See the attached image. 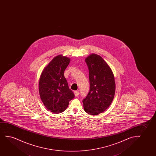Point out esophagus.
I'll return each mask as SVG.
<instances>
[{
	"label": "esophagus",
	"instance_id": "34e87169",
	"mask_svg": "<svg viewBox=\"0 0 156 156\" xmlns=\"http://www.w3.org/2000/svg\"><path fill=\"white\" fill-rule=\"evenodd\" d=\"M74 94H75V96H78L79 95V91H75L74 92Z\"/></svg>",
	"mask_w": 156,
	"mask_h": 156
}]
</instances>
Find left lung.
I'll list each match as a JSON object with an SVG mask.
<instances>
[{"label":"left lung","instance_id":"8db88e82","mask_svg":"<svg viewBox=\"0 0 156 156\" xmlns=\"http://www.w3.org/2000/svg\"><path fill=\"white\" fill-rule=\"evenodd\" d=\"M89 70L90 89L83 99V109L88 114L98 115L106 110L115 93V78L111 68L103 58L92 54L85 58Z\"/></svg>","mask_w":156,"mask_h":156}]
</instances>
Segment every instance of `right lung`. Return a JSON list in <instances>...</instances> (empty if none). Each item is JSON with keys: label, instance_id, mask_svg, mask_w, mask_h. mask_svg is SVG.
Instances as JSON below:
<instances>
[{"label": "right lung", "instance_id": "right-lung-1", "mask_svg": "<svg viewBox=\"0 0 156 156\" xmlns=\"http://www.w3.org/2000/svg\"><path fill=\"white\" fill-rule=\"evenodd\" d=\"M69 58L56 56L43 70L39 82V93L45 107L51 112L61 113L75 98L64 76Z\"/></svg>", "mask_w": 156, "mask_h": 156}]
</instances>
